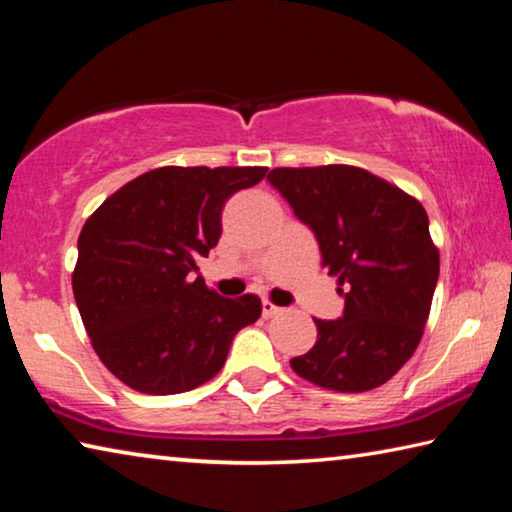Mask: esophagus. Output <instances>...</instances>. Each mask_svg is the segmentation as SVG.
I'll return each mask as SVG.
<instances>
[{
	"label": "esophagus",
	"mask_w": 512,
	"mask_h": 512,
	"mask_svg": "<svg viewBox=\"0 0 512 512\" xmlns=\"http://www.w3.org/2000/svg\"><path fill=\"white\" fill-rule=\"evenodd\" d=\"M282 311V307H277V305H273L271 300H264L262 302V316L264 318H273V316H277Z\"/></svg>",
	"instance_id": "34e87169"
}]
</instances>
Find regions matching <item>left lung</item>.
<instances>
[{"label":"left lung","instance_id":"8db88e82","mask_svg":"<svg viewBox=\"0 0 512 512\" xmlns=\"http://www.w3.org/2000/svg\"><path fill=\"white\" fill-rule=\"evenodd\" d=\"M271 185L318 239L345 296L339 320L314 318V348L291 359L302 379L336 393L386 384L427 325L440 255L418 198L350 164L277 167Z\"/></svg>","mask_w":512,"mask_h":512}]
</instances>
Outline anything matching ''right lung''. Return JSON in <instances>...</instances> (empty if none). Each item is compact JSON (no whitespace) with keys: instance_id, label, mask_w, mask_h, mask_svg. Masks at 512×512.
I'll use <instances>...</instances> for the list:
<instances>
[{"instance_id":"1","label":"right lung","mask_w":512,"mask_h":512,"mask_svg":"<svg viewBox=\"0 0 512 512\" xmlns=\"http://www.w3.org/2000/svg\"><path fill=\"white\" fill-rule=\"evenodd\" d=\"M266 167H160L103 201L79 235L76 307L112 375L146 395H176L223 368L241 327L262 314L253 293L223 298L196 262L221 237L225 201Z\"/></svg>"}]
</instances>
